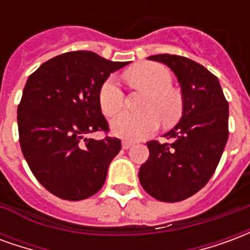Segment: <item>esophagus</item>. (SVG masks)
<instances>
[{
	"instance_id": "esophagus-1",
	"label": "esophagus",
	"mask_w": 250,
	"mask_h": 250,
	"mask_svg": "<svg viewBox=\"0 0 250 250\" xmlns=\"http://www.w3.org/2000/svg\"><path fill=\"white\" fill-rule=\"evenodd\" d=\"M132 145H134L132 142H128V141L122 142V147H123L125 150H128V148H131V147H132Z\"/></svg>"
}]
</instances>
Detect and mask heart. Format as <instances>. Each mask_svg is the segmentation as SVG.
I'll return each mask as SVG.
<instances>
[{
	"label": "heart",
	"instance_id": "obj_1",
	"mask_svg": "<svg viewBox=\"0 0 250 250\" xmlns=\"http://www.w3.org/2000/svg\"><path fill=\"white\" fill-rule=\"evenodd\" d=\"M127 77L135 87L148 91L142 114L123 112L111 122L114 135L139 141L157 131L161 118L173 123L182 115L184 100L173 85V75L159 62H143L127 71ZM125 96L115 76L107 77L99 89V104L105 116H114L125 107Z\"/></svg>",
	"mask_w": 250,
	"mask_h": 250
}]
</instances>
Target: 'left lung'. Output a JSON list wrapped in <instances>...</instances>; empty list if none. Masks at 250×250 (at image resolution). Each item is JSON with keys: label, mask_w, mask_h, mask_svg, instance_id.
Returning a JSON list of instances; mask_svg holds the SVG:
<instances>
[{"label": "left lung", "mask_w": 250, "mask_h": 250, "mask_svg": "<svg viewBox=\"0 0 250 250\" xmlns=\"http://www.w3.org/2000/svg\"><path fill=\"white\" fill-rule=\"evenodd\" d=\"M175 73L182 88L184 114L166 134L171 143L150 141V155L139 170L142 188L162 202L191 197L209 182L229 136V104L218 79L204 65L177 55H155Z\"/></svg>", "instance_id": "8db88e82"}]
</instances>
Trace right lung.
<instances>
[{"label":"right lung","mask_w":250,"mask_h":250,"mask_svg":"<svg viewBox=\"0 0 250 250\" xmlns=\"http://www.w3.org/2000/svg\"><path fill=\"white\" fill-rule=\"evenodd\" d=\"M127 62H109L93 52H68L41 64L25 84L17 108L20 146L36 179L59 198L85 199L105 182L120 139L85 135L108 134L99 89Z\"/></svg>","instance_id":"add662e5"}]
</instances>
